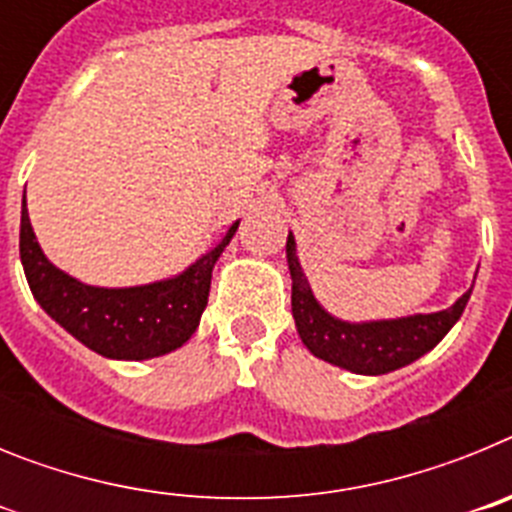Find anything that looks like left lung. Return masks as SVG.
<instances>
[{"mask_svg":"<svg viewBox=\"0 0 512 512\" xmlns=\"http://www.w3.org/2000/svg\"><path fill=\"white\" fill-rule=\"evenodd\" d=\"M287 264L292 274V315L302 343L318 359L343 366L354 374L395 372L428 354L461 318L472 295L469 289L449 310L431 312V315H410L400 320H377V323H343L328 315L312 297L310 284L297 261L292 233L287 238Z\"/></svg>","mask_w":512,"mask_h":512,"instance_id":"left-lung-1","label":"left lung"}]
</instances>
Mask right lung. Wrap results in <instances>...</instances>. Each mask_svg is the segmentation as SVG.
Here are the masks:
<instances>
[{"instance_id": "add662e5", "label": "right lung", "mask_w": 512, "mask_h": 512, "mask_svg": "<svg viewBox=\"0 0 512 512\" xmlns=\"http://www.w3.org/2000/svg\"><path fill=\"white\" fill-rule=\"evenodd\" d=\"M238 223L184 274L146 287L104 289L76 282L45 259L22 200L20 259L35 300L76 341L107 359H153L192 338L210 297L212 266Z\"/></svg>"}]
</instances>
